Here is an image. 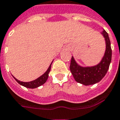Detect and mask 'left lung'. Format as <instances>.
Here are the masks:
<instances>
[{
	"mask_svg": "<svg viewBox=\"0 0 120 120\" xmlns=\"http://www.w3.org/2000/svg\"><path fill=\"white\" fill-rule=\"evenodd\" d=\"M105 41V51L101 62L96 66L83 67L80 66L72 56L70 70L74 79L85 86L94 85L104 78L109 68L112 60V49L109 34L105 30L101 32Z\"/></svg>",
	"mask_w": 120,
	"mask_h": 120,
	"instance_id": "left-lung-1",
	"label": "left lung"
}]
</instances>
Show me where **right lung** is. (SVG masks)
<instances>
[{"label":"right lung","mask_w":120,"mask_h":120,"mask_svg":"<svg viewBox=\"0 0 120 120\" xmlns=\"http://www.w3.org/2000/svg\"><path fill=\"white\" fill-rule=\"evenodd\" d=\"M53 61L51 62V64L49 65L48 69H47V71L45 72L44 74L41 75L40 77H39L38 79H35V80H33V81H31V82H21L19 80H18V79H16L15 77H13V78L15 79V80L16 81V82L18 83L19 85H22L23 86L26 87V88H38L40 86H41L42 85L45 83L46 82V80L48 78V74H49V72H50V70H51V64L53 63Z\"/></svg>","instance_id":"right-lung-1"}]
</instances>
